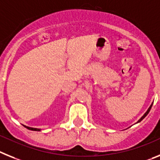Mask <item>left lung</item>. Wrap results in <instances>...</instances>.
I'll return each mask as SVG.
<instances>
[{
	"instance_id": "left-lung-1",
	"label": "left lung",
	"mask_w": 160,
	"mask_h": 160,
	"mask_svg": "<svg viewBox=\"0 0 160 160\" xmlns=\"http://www.w3.org/2000/svg\"><path fill=\"white\" fill-rule=\"evenodd\" d=\"M151 106H152V105H151V106H150V108H149V109H148V110H147V112H146V113H145V114H144V115H143V116L141 118H140V119H139V120H138V122H141V121H142V119H143V118H145V117H146V116H147V114H148V113H149L150 110H151Z\"/></svg>"
}]
</instances>
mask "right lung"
Returning <instances> with one entry per match:
<instances>
[{
	"label": "right lung",
	"instance_id": "1",
	"mask_svg": "<svg viewBox=\"0 0 160 160\" xmlns=\"http://www.w3.org/2000/svg\"><path fill=\"white\" fill-rule=\"evenodd\" d=\"M25 127H26V128L28 129V130H35V131H39V129H37V128H32V127H28V126H25Z\"/></svg>",
	"mask_w": 160,
	"mask_h": 160
}]
</instances>
